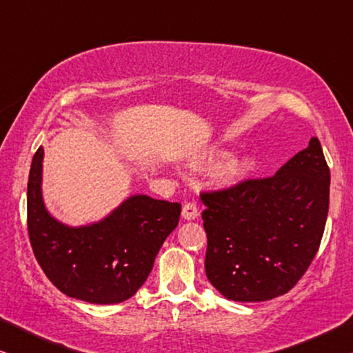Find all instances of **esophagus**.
I'll return each mask as SVG.
<instances>
[{
  "label": "esophagus",
  "instance_id": "obj_1",
  "mask_svg": "<svg viewBox=\"0 0 353 353\" xmlns=\"http://www.w3.org/2000/svg\"><path fill=\"white\" fill-rule=\"evenodd\" d=\"M199 215V210H197L196 202H186L183 205V219L185 220H194Z\"/></svg>",
  "mask_w": 353,
  "mask_h": 353
}]
</instances>
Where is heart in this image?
Here are the masks:
<instances>
[{
    "label": "heart",
    "mask_w": 353,
    "mask_h": 353,
    "mask_svg": "<svg viewBox=\"0 0 353 353\" xmlns=\"http://www.w3.org/2000/svg\"><path fill=\"white\" fill-rule=\"evenodd\" d=\"M223 157L221 151H210L201 154L194 159L196 165H209V163L219 162ZM257 168V157L254 154H243V156L230 157L216 170V181L220 186H234L241 181L248 180Z\"/></svg>",
    "instance_id": "1"
}]
</instances>
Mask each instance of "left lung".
Returning a JSON list of instances; mask_svg holds the SVG:
<instances>
[{"mask_svg": "<svg viewBox=\"0 0 353 353\" xmlns=\"http://www.w3.org/2000/svg\"><path fill=\"white\" fill-rule=\"evenodd\" d=\"M205 274L236 302H263L296 286L320 248L330 167L318 138L273 176L202 192Z\"/></svg>", "mask_w": 353, "mask_h": 353, "instance_id": "left-lung-1", "label": "left lung"}]
</instances>
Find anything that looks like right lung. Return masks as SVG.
Wrapping results in <instances>:
<instances>
[{
  "label": "right lung",
  "mask_w": 353,
  "mask_h": 353,
  "mask_svg": "<svg viewBox=\"0 0 353 353\" xmlns=\"http://www.w3.org/2000/svg\"><path fill=\"white\" fill-rule=\"evenodd\" d=\"M43 148L27 185L28 238L48 279L65 296L90 303H120L146 281L181 204L130 196L98 223L67 226L46 210L41 196Z\"/></svg>",
  "instance_id": "1"
}]
</instances>
